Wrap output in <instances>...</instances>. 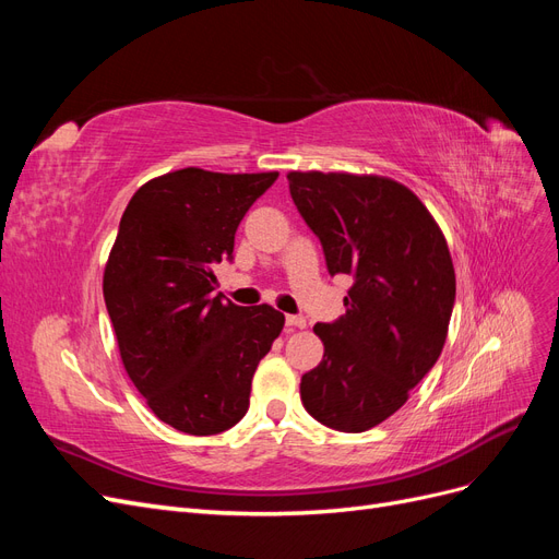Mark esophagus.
<instances>
[{
    "label": "esophagus",
    "mask_w": 559,
    "mask_h": 559,
    "mask_svg": "<svg viewBox=\"0 0 559 559\" xmlns=\"http://www.w3.org/2000/svg\"><path fill=\"white\" fill-rule=\"evenodd\" d=\"M286 326H292V329H306V326H308V319L300 317V314H286Z\"/></svg>",
    "instance_id": "1"
}]
</instances>
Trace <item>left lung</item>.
<instances>
[{
  "mask_svg": "<svg viewBox=\"0 0 559 559\" xmlns=\"http://www.w3.org/2000/svg\"><path fill=\"white\" fill-rule=\"evenodd\" d=\"M331 275H352L347 312L317 324L324 359L300 378L306 411L361 433L392 417L441 357L454 306L443 230L408 186L380 175L289 173Z\"/></svg>",
  "mask_w": 559,
  "mask_h": 559,
  "instance_id": "obj_1",
  "label": "left lung"
}]
</instances>
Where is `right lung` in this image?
<instances>
[{"mask_svg": "<svg viewBox=\"0 0 559 559\" xmlns=\"http://www.w3.org/2000/svg\"><path fill=\"white\" fill-rule=\"evenodd\" d=\"M280 173L183 167L140 186L121 216L103 292L126 373L154 415L191 436L238 425L251 378L284 329L273 306L214 296L242 216Z\"/></svg>", "mask_w": 559, "mask_h": 559, "instance_id": "add662e5", "label": "right lung"}]
</instances>
